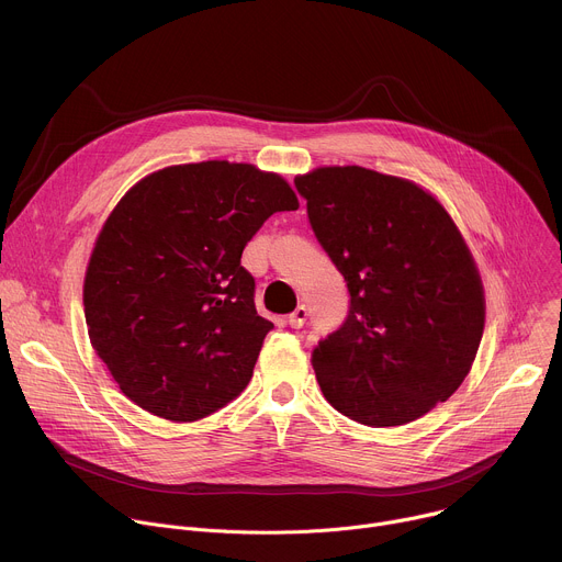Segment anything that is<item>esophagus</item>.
Wrapping results in <instances>:
<instances>
[{"mask_svg":"<svg viewBox=\"0 0 562 562\" xmlns=\"http://www.w3.org/2000/svg\"><path fill=\"white\" fill-rule=\"evenodd\" d=\"M306 317H308L306 306H297V308L286 317V325H289L291 329H302L304 323H306Z\"/></svg>","mask_w":562,"mask_h":562,"instance_id":"1","label":"esophagus"}]
</instances>
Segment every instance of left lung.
<instances>
[{
	"label": "left lung",
	"instance_id": "obj_1",
	"mask_svg": "<svg viewBox=\"0 0 562 562\" xmlns=\"http://www.w3.org/2000/svg\"><path fill=\"white\" fill-rule=\"evenodd\" d=\"M295 189L351 297L311 353L319 389L369 427L425 416L462 384L485 329L462 235L420 187L362 167L315 169Z\"/></svg>",
	"mask_w": 562,
	"mask_h": 562
}]
</instances>
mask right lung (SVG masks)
<instances>
[{"instance_id": "right-lung-1", "label": "right lung", "mask_w": 562, "mask_h": 562, "mask_svg": "<svg viewBox=\"0 0 562 562\" xmlns=\"http://www.w3.org/2000/svg\"><path fill=\"white\" fill-rule=\"evenodd\" d=\"M295 209L280 176L217 159L150 173L120 200L87 269L85 315L137 407L191 423L247 389L273 325L239 258L265 220Z\"/></svg>"}]
</instances>
